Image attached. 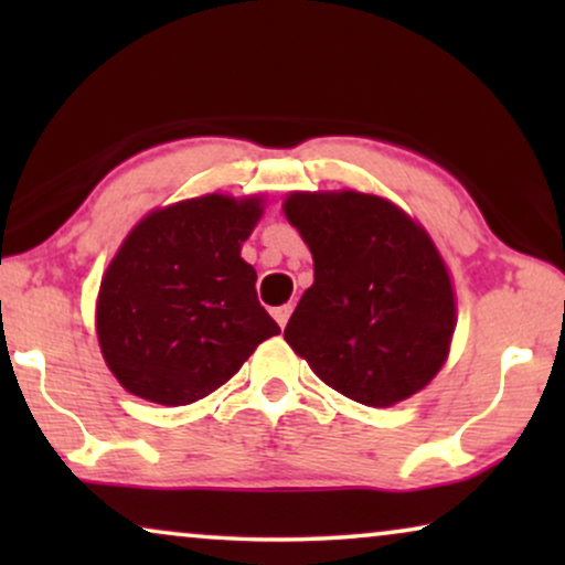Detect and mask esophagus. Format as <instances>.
I'll list each match as a JSON object with an SVG mask.
<instances>
[{
  "label": "esophagus",
  "instance_id": "obj_1",
  "mask_svg": "<svg viewBox=\"0 0 565 565\" xmlns=\"http://www.w3.org/2000/svg\"><path fill=\"white\" fill-rule=\"evenodd\" d=\"M290 313H292V306L290 303H285V306H277L275 311H273V316H275V321L280 323V327L285 329V323H288V319H290Z\"/></svg>",
  "mask_w": 565,
  "mask_h": 565
}]
</instances>
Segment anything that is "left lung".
<instances>
[{
	"mask_svg": "<svg viewBox=\"0 0 565 565\" xmlns=\"http://www.w3.org/2000/svg\"><path fill=\"white\" fill-rule=\"evenodd\" d=\"M285 215L313 254V285L285 327L296 354L358 404L422 391L455 331L450 275L424 228L362 192H292Z\"/></svg>",
	"mask_w": 565,
	"mask_h": 565,
	"instance_id": "8db88e82",
	"label": "left lung"
}]
</instances>
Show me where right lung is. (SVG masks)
<instances>
[{"label":"right lung","mask_w":565,"mask_h":565,"mask_svg":"<svg viewBox=\"0 0 565 565\" xmlns=\"http://www.w3.org/2000/svg\"><path fill=\"white\" fill-rule=\"evenodd\" d=\"M259 215V198L205 195L130 231L97 300L99 347L122 388L153 404H192L280 334L242 259Z\"/></svg>","instance_id":"add662e5"}]
</instances>
